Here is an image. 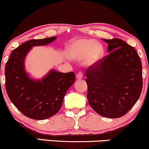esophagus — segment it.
I'll list each match as a JSON object with an SVG mask.
<instances>
[{
	"label": "esophagus",
	"instance_id": "1",
	"mask_svg": "<svg viewBox=\"0 0 149 149\" xmlns=\"http://www.w3.org/2000/svg\"><path fill=\"white\" fill-rule=\"evenodd\" d=\"M82 78H83L82 72H79V73H78L77 75H76V79L81 80L82 79Z\"/></svg>",
	"mask_w": 149,
	"mask_h": 149
}]
</instances>
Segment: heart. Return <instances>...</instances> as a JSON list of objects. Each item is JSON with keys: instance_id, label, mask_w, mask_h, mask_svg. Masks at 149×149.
I'll return each instance as SVG.
<instances>
[{"instance_id": "1", "label": "heart", "mask_w": 149, "mask_h": 149, "mask_svg": "<svg viewBox=\"0 0 149 149\" xmlns=\"http://www.w3.org/2000/svg\"><path fill=\"white\" fill-rule=\"evenodd\" d=\"M71 59L81 61L86 66L91 67L97 65L104 55V47L100 42L92 39L81 38L70 44L67 49Z\"/></svg>"}]
</instances>
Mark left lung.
<instances>
[{
	"label": "left lung",
	"mask_w": 149,
	"mask_h": 149,
	"mask_svg": "<svg viewBox=\"0 0 149 149\" xmlns=\"http://www.w3.org/2000/svg\"><path fill=\"white\" fill-rule=\"evenodd\" d=\"M108 45L107 56L86 70L87 98L102 117L119 118L133 107L141 95V61L134 47L121 39H102Z\"/></svg>",
	"instance_id": "left-lung-1"
}]
</instances>
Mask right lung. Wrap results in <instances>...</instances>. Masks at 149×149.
Segmentation results:
<instances>
[{
	"instance_id": "obj_1",
	"label": "right lung",
	"mask_w": 149,
	"mask_h": 149,
	"mask_svg": "<svg viewBox=\"0 0 149 149\" xmlns=\"http://www.w3.org/2000/svg\"><path fill=\"white\" fill-rule=\"evenodd\" d=\"M56 39L31 40L22 44L13 51L5 68L8 97L24 115L33 120H46L56 114L76 79L72 71L61 73L51 69L41 79L32 78L26 71L24 60L32 47L49 45Z\"/></svg>"
}]
</instances>
